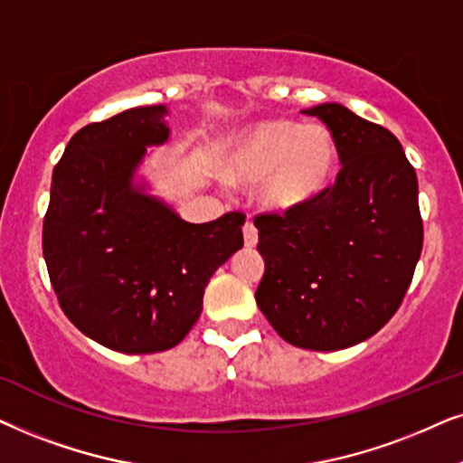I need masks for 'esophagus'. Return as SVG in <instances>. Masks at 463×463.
Wrapping results in <instances>:
<instances>
[{
	"instance_id": "34e87169",
	"label": "esophagus",
	"mask_w": 463,
	"mask_h": 463,
	"mask_svg": "<svg viewBox=\"0 0 463 463\" xmlns=\"http://www.w3.org/2000/svg\"><path fill=\"white\" fill-rule=\"evenodd\" d=\"M243 241H245V248H254V245L258 243V228L251 224V222H245Z\"/></svg>"
}]
</instances>
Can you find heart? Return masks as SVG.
Here are the masks:
<instances>
[{
	"label": "heart",
	"instance_id": "obj_1",
	"mask_svg": "<svg viewBox=\"0 0 463 463\" xmlns=\"http://www.w3.org/2000/svg\"><path fill=\"white\" fill-rule=\"evenodd\" d=\"M336 144L324 125L275 118L245 128L224 154L231 182L256 184V196L273 212H292L328 188Z\"/></svg>",
	"mask_w": 463,
	"mask_h": 463
}]
</instances>
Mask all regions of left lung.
I'll return each instance as SVG.
<instances>
[{
	"label": "left lung",
	"mask_w": 463,
	"mask_h": 463,
	"mask_svg": "<svg viewBox=\"0 0 463 463\" xmlns=\"http://www.w3.org/2000/svg\"><path fill=\"white\" fill-rule=\"evenodd\" d=\"M303 114L330 128L341 171L307 205L254 218L256 303L294 347L338 351L377 335L402 303L423 245L419 186L387 128L341 103Z\"/></svg>",
	"instance_id": "obj_1"
}]
</instances>
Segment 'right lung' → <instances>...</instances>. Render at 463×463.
Instances as JSON below:
<instances>
[{
  "instance_id": "1",
  "label": "right lung",
  "mask_w": 463,
  "mask_h": 463,
  "mask_svg": "<svg viewBox=\"0 0 463 463\" xmlns=\"http://www.w3.org/2000/svg\"><path fill=\"white\" fill-rule=\"evenodd\" d=\"M167 106H144L73 135L52 171L44 260L76 328L120 354H156L184 341L212 275L243 248V213L182 220L147 193L137 171L167 144Z\"/></svg>"
}]
</instances>
